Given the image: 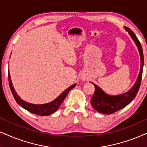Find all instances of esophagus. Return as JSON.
Segmentation results:
<instances>
[{
    "instance_id": "34e87169",
    "label": "esophagus",
    "mask_w": 147,
    "mask_h": 147,
    "mask_svg": "<svg viewBox=\"0 0 147 147\" xmlns=\"http://www.w3.org/2000/svg\"><path fill=\"white\" fill-rule=\"evenodd\" d=\"M83 80H85V78H83Z\"/></svg>"
}]
</instances>
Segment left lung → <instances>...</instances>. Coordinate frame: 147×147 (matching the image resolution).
Listing matches in <instances>:
<instances>
[{"mask_svg": "<svg viewBox=\"0 0 147 147\" xmlns=\"http://www.w3.org/2000/svg\"><path fill=\"white\" fill-rule=\"evenodd\" d=\"M125 29L127 31L131 38L136 45L139 53H140L141 60L140 73H139L138 79L132 88L125 94H121L119 96L107 95L99 87L93 83L95 87V92H94V95L91 98V105L96 111L100 113H103V114H112V113L117 112L120 109L125 107L134 99L140 86L143 66H144V56H143L142 48L140 41L134 33L133 32V31L127 27H125Z\"/></svg>", "mask_w": 147, "mask_h": 147, "instance_id": "obj_1", "label": "left lung"}]
</instances>
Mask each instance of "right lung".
Segmentation results:
<instances>
[{"mask_svg":"<svg viewBox=\"0 0 147 147\" xmlns=\"http://www.w3.org/2000/svg\"><path fill=\"white\" fill-rule=\"evenodd\" d=\"M8 77L9 87H10L13 96L17 103L21 106L22 108L25 109L26 110L28 111L29 112L38 115H41V116H47V115H49L52 114V113L55 112V111L58 109V108L60 107V106L61 104L62 103V102L64 101V100L65 99V98H66V95L68 94V92H69L74 87H75L76 85V84H74L72 85V86L68 87L67 90H65L62 94H60V95L56 98V99L53 100V101L51 102L44 104V105H33V104L26 102L25 101L22 100L21 98H20V96L16 94V91L14 90L9 73Z\"/></svg>","mask_w":147,"mask_h":147,"instance_id":"1","label":"right lung"}]
</instances>
